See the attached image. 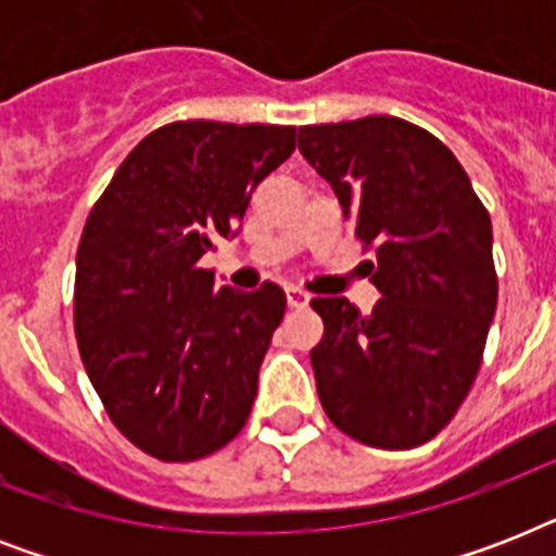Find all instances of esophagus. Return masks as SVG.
Instances as JSON below:
<instances>
[{"mask_svg": "<svg viewBox=\"0 0 556 556\" xmlns=\"http://www.w3.org/2000/svg\"><path fill=\"white\" fill-rule=\"evenodd\" d=\"M286 294H288V305H291V308H305V305H308V300H312V296L305 294L303 288H294V286L288 288Z\"/></svg>", "mask_w": 556, "mask_h": 556, "instance_id": "obj_1", "label": "esophagus"}]
</instances>
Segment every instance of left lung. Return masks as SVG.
<instances>
[{
    "label": "left lung",
    "instance_id": "1",
    "mask_svg": "<svg viewBox=\"0 0 556 556\" xmlns=\"http://www.w3.org/2000/svg\"><path fill=\"white\" fill-rule=\"evenodd\" d=\"M300 152L338 192L383 300L361 317L346 296H314L312 349L331 424L361 444L409 450L435 439L473 387L496 314L491 213L465 167L421 126L389 115L303 126Z\"/></svg>",
    "mask_w": 556,
    "mask_h": 556
}]
</instances>
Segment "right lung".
Masks as SVG:
<instances>
[{"mask_svg":"<svg viewBox=\"0 0 556 556\" xmlns=\"http://www.w3.org/2000/svg\"><path fill=\"white\" fill-rule=\"evenodd\" d=\"M294 126L176 121L150 132L91 207L77 248L74 334L103 409L159 462L239 435L286 291L218 288L199 260L242 222L296 147Z\"/></svg>","mask_w":556,"mask_h":556,"instance_id":"add662e5","label":"right lung"}]
</instances>
